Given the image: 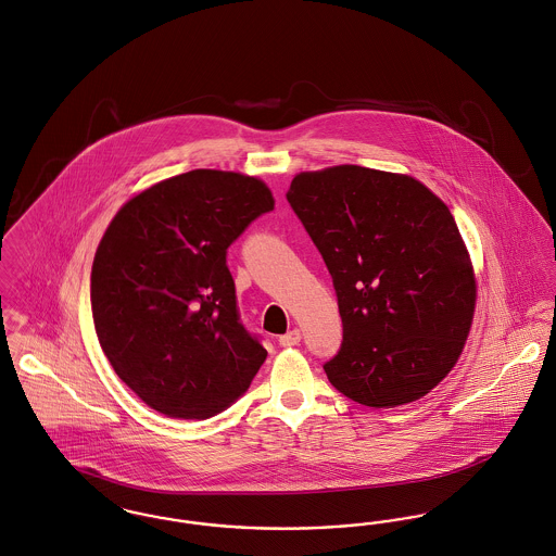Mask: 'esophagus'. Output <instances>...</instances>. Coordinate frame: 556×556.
I'll return each instance as SVG.
<instances>
[{
    "mask_svg": "<svg viewBox=\"0 0 556 556\" xmlns=\"http://www.w3.org/2000/svg\"><path fill=\"white\" fill-rule=\"evenodd\" d=\"M300 338H302L300 329H292V331H288V333L279 336V344H281V346H286V349H290V346H295V344L300 342Z\"/></svg>",
    "mask_w": 556,
    "mask_h": 556,
    "instance_id": "obj_1",
    "label": "esophagus"
}]
</instances>
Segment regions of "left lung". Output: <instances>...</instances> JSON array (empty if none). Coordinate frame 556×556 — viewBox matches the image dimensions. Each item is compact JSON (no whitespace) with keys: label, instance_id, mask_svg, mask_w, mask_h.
I'll use <instances>...</instances> for the list:
<instances>
[{"label":"left lung","instance_id":"8db88e82","mask_svg":"<svg viewBox=\"0 0 556 556\" xmlns=\"http://www.w3.org/2000/svg\"><path fill=\"white\" fill-rule=\"evenodd\" d=\"M288 201L338 294L329 382L376 409L422 399L456 367L477 306L450 207L414 176L351 164L295 174Z\"/></svg>","mask_w":556,"mask_h":556}]
</instances>
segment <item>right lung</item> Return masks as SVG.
<instances>
[{
	"label": "right lung",
	"mask_w": 556,
	"mask_h": 556,
	"mask_svg": "<svg viewBox=\"0 0 556 556\" xmlns=\"http://www.w3.org/2000/svg\"><path fill=\"white\" fill-rule=\"evenodd\" d=\"M275 207L266 182L191 169L130 197L92 264V315L115 374L167 418L205 420L248 391L266 351L239 324L227 248Z\"/></svg>",
	"instance_id": "obj_1"
}]
</instances>
